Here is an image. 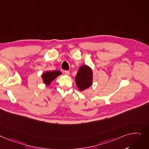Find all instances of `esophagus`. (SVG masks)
<instances>
[{"mask_svg": "<svg viewBox=\"0 0 149 149\" xmlns=\"http://www.w3.org/2000/svg\"><path fill=\"white\" fill-rule=\"evenodd\" d=\"M65 74L66 75H69V74H70V72H69V71H65Z\"/></svg>", "mask_w": 149, "mask_h": 149, "instance_id": "34e87169", "label": "esophagus"}]
</instances>
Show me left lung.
Returning <instances> with one entry per match:
<instances>
[{
  "label": "left lung",
  "mask_w": 149,
  "mask_h": 149,
  "mask_svg": "<svg viewBox=\"0 0 149 149\" xmlns=\"http://www.w3.org/2000/svg\"><path fill=\"white\" fill-rule=\"evenodd\" d=\"M75 83L80 92H83L92 86L93 71L90 66L83 65L79 68L75 77Z\"/></svg>",
  "instance_id": "left-lung-1"
}]
</instances>
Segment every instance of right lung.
<instances>
[{
    "label": "right lung",
    "instance_id": "1",
    "mask_svg": "<svg viewBox=\"0 0 149 149\" xmlns=\"http://www.w3.org/2000/svg\"><path fill=\"white\" fill-rule=\"evenodd\" d=\"M61 74L62 72L61 71L56 70L53 71H46L41 75V78L44 84L46 86H49L57 77Z\"/></svg>",
    "mask_w": 149,
    "mask_h": 149
}]
</instances>
